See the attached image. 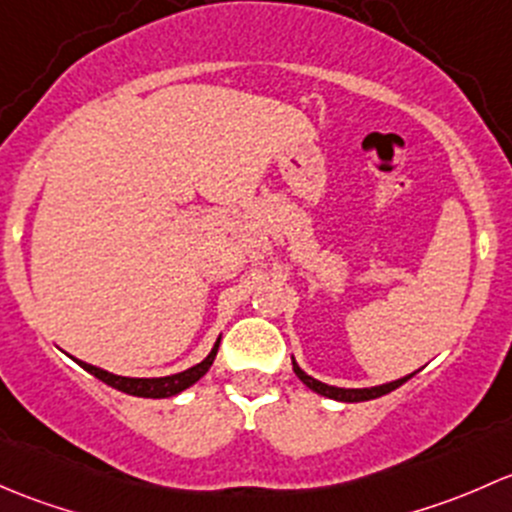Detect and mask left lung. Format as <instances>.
I'll list each match as a JSON object with an SVG mask.
<instances>
[{"mask_svg": "<svg viewBox=\"0 0 512 512\" xmlns=\"http://www.w3.org/2000/svg\"><path fill=\"white\" fill-rule=\"evenodd\" d=\"M293 372L298 374V379L305 384V387H310V389H313V392L323 394V397H328V399H337V402H367V399H377V397H382V394H389V392H392V389L402 387V384L407 382L409 377H412V374H409V377L394 379V382L379 384V387L345 389V387H330V384L318 382V379H313V377H310V374H305L303 370H300V367L295 365V360H293Z\"/></svg>", "mask_w": 512, "mask_h": 512, "instance_id": "1", "label": "left lung"}]
</instances>
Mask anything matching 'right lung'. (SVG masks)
<instances>
[{"instance_id": "add662e5", "label": "right lung", "mask_w": 512, "mask_h": 512, "mask_svg": "<svg viewBox=\"0 0 512 512\" xmlns=\"http://www.w3.org/2000/svg\"><path fill=\"white\" fill-rule=\"evenodd\" d=\"M219 340H221V337H219ZM219 340L214 342L212 352H209V355L204 357V360L199 362V365L189 367V370H184V372L170 374V377H152V379L120 377V374L105 372V370H100V367H96V365H88V362H81V360H76V362L83 367V370L91 372L93 377H98L100 382H105V384H108V387H113V389H120V392L133 394V397L165 399V397H175V394L184 392V389L192 387L194 382H199V379H202L204 374L209 372V367H212L214 357H217Z\"/></svg>"}]
</instances>
